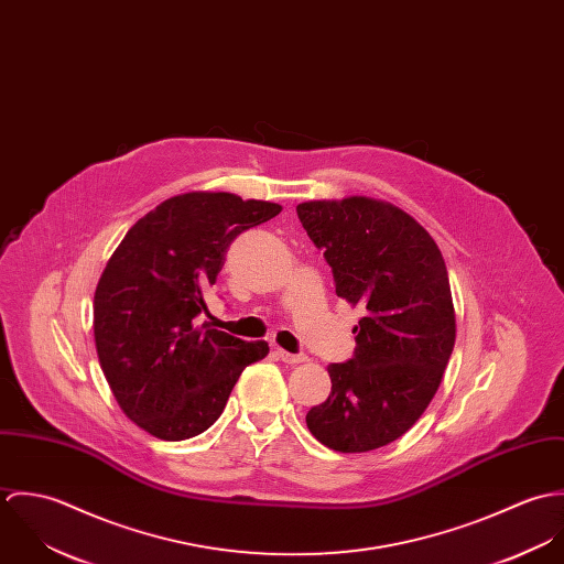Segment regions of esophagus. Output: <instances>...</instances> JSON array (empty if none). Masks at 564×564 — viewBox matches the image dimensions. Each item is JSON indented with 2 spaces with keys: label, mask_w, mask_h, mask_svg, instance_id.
<instances>
[{
  "label": "esophagus",
  "mask_w": 564,
  "mask_h": 564,
  "mask_svg": "<svg viewBox=\"0 0 564 564\" xmlns=\"http://www.w3.org/2000/svg\"><path fill=\"white\" fill-rule=\"evenodd\" d=\"M275 354H278V358L282 360V362H286V365H300V362H306L308 360V356L306 354H291V351H286V349H275Z\"/></svg>",
  "instance_id": "obj_1"
}]
</instances>
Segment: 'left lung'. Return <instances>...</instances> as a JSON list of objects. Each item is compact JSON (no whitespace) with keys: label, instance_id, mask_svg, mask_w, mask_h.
Returning <instances> with one entry per match:
<instances>
[{"label":"left lung","instance_id":"obj_1","mask_svg":"<svg viewBox=\"0 0 564 564\" xmlns=\"http://www.w3.org/2000/svg\"><path fill=\"white\" fill-rule=\"evenodd\" d=\"M297 217L332 267L336 295L362 311L356 349L327 367L332 391L306 414L325 447L360 454L405 434L438 391L456 340L443 253L402 208L345 197Z\"/></svg>","mask_w":564,"mask_h":564}]
</instances>
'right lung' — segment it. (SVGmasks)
<instances>
[{"mask_svg": "<svg viewBox=\"0 0 564 564\" xmlns=\"http://www.w3.org/2000/svg\"><path fill=\"white\" fill-rule=\"evenodd\" d=\"M282 206L232 193L175 195L139 219L110 256L93 302L101 371L130 421L162 441L208 430L242 373L269 354L195 325L230 242Z\"/></svg>", "mask_w": 564, "mask_h": 564, "instance_id": "add662e5", "label": "right lung"}]
</instances>
